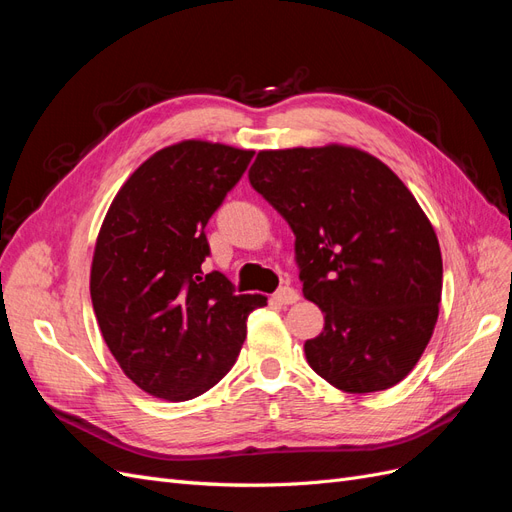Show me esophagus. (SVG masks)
I'll use <instances>...</instances> for the list:
<instances>
[{"mask_svg":"<svg viewBox=\"0 0 512 512\" xmlns=\"http://www.w3.org/2000/svg\"><path fill=\"white\" fill-rule=\"evenodd\" d=\"M273 301L280 303V305H292V303L299 301V292L290 288V286H282L280 290L273 294Z\"/></svg>","mask_w":512,"mask_h":512,"instance_id":"obj_1","label":"esophagus"}]
</instances>
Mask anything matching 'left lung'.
I'll use <instances>...</instances> for the list:
<instances>
[{
  "instance_id": "left-lung-1",
  "label": "left lung",
  "mask_w": 512,
  "mask_h": 512,
  "mask_svg": "<svg viewBox=\"0 0 512 512\" xmlns=\"http://www.w3.org/2000/svg\"><path fill=\"white\" fill-rule=\"evenodd\" d=\"M247 177L292 228L303 294L324 314L309 367L346 393L404 380L442 297L436 230L404 181L344 145L260 151Z\"/></svg>"
}]
</instances>
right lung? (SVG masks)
Here are the masks:
<instances>
[{"instance_id": "obj_1", "label": "right lung", "mask_w": 512, "mask_h": 512, "mask_svg": "<svg viewBox=\"0 0 512 512\" xmlns=\"http://www.w3.org/2000/svg\"><path fill=\"white\" fill-rule=\"evenodd\" d=\"M254 151L183 141L153 153L108 207L91 262V303L104 342L138 389L188 401L235 365L245 320L267 305L203 275L205 226Z\"/></svg>"}]
</instances>
